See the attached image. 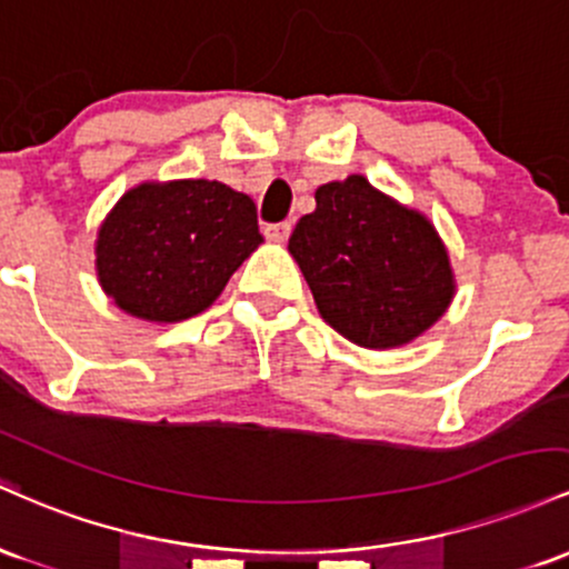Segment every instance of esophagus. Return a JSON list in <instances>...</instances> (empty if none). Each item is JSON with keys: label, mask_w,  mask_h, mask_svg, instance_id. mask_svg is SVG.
<instances>
[{"label": "esophagus", "mask_w": 569, "mask_h": 569, "mask_svg": "<svg viewBox=\"0 0 569 569\" xmlns=\"http://www.w3.org/2000/svg\"><path fill=\"white\" fill-rule=\"evenodd\" d=\"M290 231H292L290 222H273V226H266V236L271 241H287Z\"/></svg>", "instance_id": "1"}]
</instances>
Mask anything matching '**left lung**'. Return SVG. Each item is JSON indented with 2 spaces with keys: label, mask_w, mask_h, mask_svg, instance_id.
Returning a JSON list of instances; mask_svg holds the SVG:
<instances>
[{
  "label": "left lung",
  "mask_w": 569,
  "mask_h": 569,
  "mask_svg": "<svg viewBox=\"0 0 569 569\" xmlns=\"http://www.w3.org/2000/svg\"><path fill=\"white\" fill-rule=\"evenodd\" d=\"M290 250L330 328L366 349L403 347L455 298L449 252L432 222L362 174L317 188Z\"/></svg>",
  "instance_id": "obj_1"
}]
</instances>
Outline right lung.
<instances>
[{
  "label": "right lung",
  "mask_w": 569,
  "mask_h": 569,
  "mask_svg": "<svg viewBox=\"0 0 569 569\" xmlns=\"http://www.w3.org/2000/svg\"><path fill=\"white\" fill-rule=\"evenodd\" d=\"M260 241L250 196L217 180L142 182L101 222L96 271L123 311L180 322L217 301Z\"/></svg>",
  "instance_id": "1"
}]
</instances>
